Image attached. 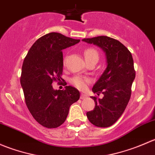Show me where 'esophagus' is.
Masks as SVG:
<instances>
[{
	"mask_svg": "<svg viewBox=\"0 0 155 155\" xmlns=\"http://www.w3.org/2000/svg\"><path fill=\"white\" fill-rule=\"evenodd\" d=\"M87 97V95L85 94H81V96H80V99L83 100V99H85V98Z\"/></svg>",
	"mask_w": 155,
	"mask_h": 155,
	"instance_id": "34e87169",
	"label": "esophagus"
}]
</instances>
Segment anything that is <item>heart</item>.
I'll use <instances>...</instances> for the list:
<instances>
[{
  "label": "heart",
  "instance_id": "b5f03b06",
  "mask_svg": "<svg viewBox=\"0 0 155 155\" xmlns=\"http://www.w3.org/2000/svg\"><path fill=\"white\" fill-rule=\"evenodd\" d=\"M84 56L87 62L90 61H98L99 60V53L97 50L95 49L94 48H87L84 51ZM90 78L85 77L83 76H75L70 79V82L72 85H74L77 88L80 90H83L87 86V84L91 82Z\"/></svg>",
  "mask_w": 155,
  "mask_h": 155
}]
</instances>
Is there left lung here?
<instances>
[{"mask_svg": "<svg viewBox=\"0 0 155 155\" xmlns=\"http://www.w3.org/2000/svg\"><path fill=\"white\" fill-rule=\"evenodd\" d=\"M82 41L99 46L107 55V68L92 88L98 95L104 94V97H91L95 107L86 115L94 125L108 127L121 117L130 101L136 76L134 59L121 42L107 36L85 38Z\"/></svg>", "mask_w": 155, "mask_h": 155, "instance_id": "left-lung-1", "label": "left lung"}]
</instances>
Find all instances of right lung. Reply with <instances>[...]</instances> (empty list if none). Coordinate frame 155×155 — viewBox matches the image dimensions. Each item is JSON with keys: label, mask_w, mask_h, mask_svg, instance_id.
<instances>
[{"label": "right lung", "mask_w": 155, "mask_h": 155, "mask_svg": "<svg viewBox=\"0 0 155 155\" xmlns=\"http://www.w3.org/2000/svg\"><path fill=\"white\" fill-rule=\"evenodd\" d=\"M79 41L59 33H49L39 38L25 58L20 78L25 101L34 119L45 127L61 125L70 106L79 99V91L74 87L54 90L51 85L63 79L62 50Z\"/></svg>", "instance_id": "1"}]
</instances>
